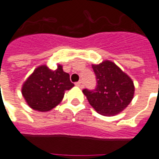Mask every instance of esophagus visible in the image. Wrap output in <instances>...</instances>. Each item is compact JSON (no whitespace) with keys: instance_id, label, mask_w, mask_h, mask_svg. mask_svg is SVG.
Returning a JSON list of instances; mask_svg holds the SVG:
<instances>
[{"instance_id":"1","label":"esophagus","mask_w":159,"mask_h":159,"mask_svg":"<svg viewBox=\"0 0 159 159\" xmlns=\"http://www.w3.org/2000/svg\"><path fill=\"white\" fill-rule=\"evenodd\" d=\"M75 85H76L77 86H79L80 88H83V87H84V84H83V81H82V80L77 82V83H76Z\"/></svg>"}]
</instances>
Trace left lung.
<instances>
[{
    "mask_svg": "<svg viewBox=\"0 0 159 159\" xmlns=\"http://www.w3.org/2000/svg\"><path fill=\"white\" fill-rule=\"evenodd\" d=\"M97 86L93 91L83 90L94 110L103 116H114L124 111L134 96V84L114 62L104 61L92 65Z\"/></svg>",
    "mask_w": 159,
    "mask_h": 159,
    "instance_id": "left-lung-1",
    "label": "left lung"
}]
</instances>
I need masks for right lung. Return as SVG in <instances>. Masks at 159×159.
Here are the masks:
<instances>
[{
  "label": "right lung",
  "instance_id": "1",
  "mask_svg": "<svg viewBox=\"0 0 159 159\" xmlns=\"http://www.w3.org/2000/svg\"><path fill=\"white\" fill-rule=\"evenodd\" d=\"M73 86L61 65L58 64L55 70L41 65L23 83L21 93L28 107L44 112L57 107L62 101L66 91Z\"/></svg>",
  "mask_w": 159,
  "mask_h": 159
}]
</instances>
